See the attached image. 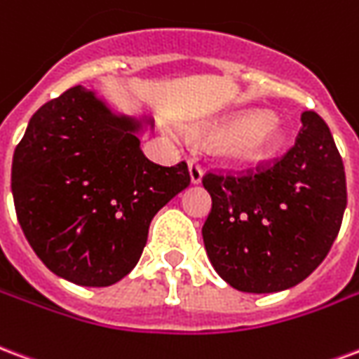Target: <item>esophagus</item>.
I'll return each instance as SVG.
<instances>
[{
  "label": "esophagus",
  "mask_w": 359,
  "mask_h": 359,
  "mask_svg": "<svg viewBox=\"0 0 359 359\" xmlns=\"http://www.w3.org/2000/svg\"><path fill=\"white\" fill-rule=\"evenodd\" d=\"M189 176L191 183H201V180H203V168L197 161H189Z\"/></svg>",
  "instance_id": "esophagus-1"
}]
</instances>
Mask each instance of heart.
<instances>
[{
  "label": "heart",
  "instance_id": "obj_1",
  "mask_svg": "<svg viewBox=\"0 0 359 359\" xmlns=\"http://www.w3.org/2000/svg\"><path fill=\"white\" fill-rule=\"evenodd\" d=\"M210 140H222L219 154L243 166L273 158L285 145V126L264 109H245L203 128Z\"/></svg>",
  "mask_w": 359,
  "mask_h": 359
}]
</instances>
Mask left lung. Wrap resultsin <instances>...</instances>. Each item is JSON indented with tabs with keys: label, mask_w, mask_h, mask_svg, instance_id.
Masks as SVG:
<instances>
[{
	"label": "left lung",
	"mask_w": 359,
	"mask_h": 359,
	"mask_svg": "<svg viewBox=\"0 0 359 359\" xmlns=\"http://www.w3.org/2000/svg\"><path fill=\"white\" fill-rule=\"evenodd\" d=\"M212 208L206 255L243 292L294 287L325 260L346 208V176L325 120L302 112L294 145L269 166L203 177Z\"/></svg>",
	"instance_id": "1"
}]
</instances>
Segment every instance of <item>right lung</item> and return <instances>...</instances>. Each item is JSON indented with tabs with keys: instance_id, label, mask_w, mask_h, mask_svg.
I'll return each mask as SVG.
<instances>
[{
	"instance_id": "obj_1",
	"label": "right lung",
	"mask_w": 359,
	"mask_h": 359,
	"mask_svg": "<svg viewBox=\"0 0 359 359\" xmlns=\"http://www.w3.org/2000/svg\"><path fill=\"white\" fill-rule=\"evenodd\" d=\"M141 126L82 86L28 122L13 154V201L55 276L82 287L120 281L140 260L154 214L189 185L185 162L166 168L141 153Z\"/></svg>"
}]
</instances>
